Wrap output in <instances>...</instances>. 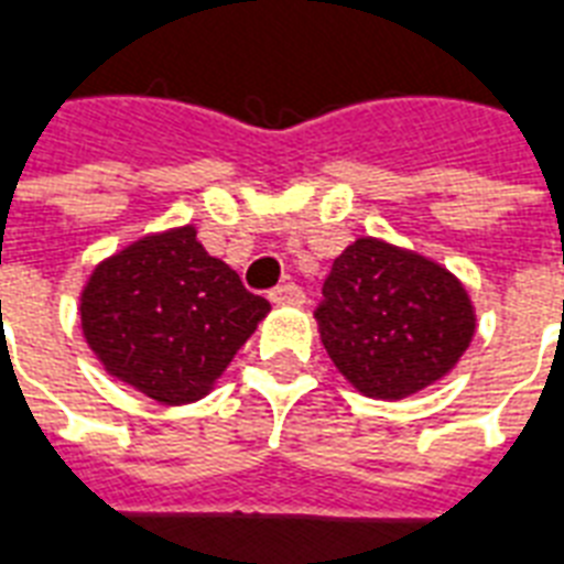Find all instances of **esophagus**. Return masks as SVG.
Instances as JSON below:
<instances>
[{
    "label": "esophagus",
    "instance_id": "1",
    "mask_svg": "<svg viewBox=\"0 0 564 564\" xmlns=\"http://www.w3.org/2000/svg\"><path fill=\"white\" fill-rule=\"evenodd\" d=\"M270 300L276 305H303L305 303V294L294 282H288V285H279L270 291Z\"/></svg>",
    "mask_w": 564,
    "mask_h": 564
}]
</instances>
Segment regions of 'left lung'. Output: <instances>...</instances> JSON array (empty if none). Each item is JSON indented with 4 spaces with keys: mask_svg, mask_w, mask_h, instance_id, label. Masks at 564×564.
<instances>
[{
    "mask_svg": "<svg viewBox=\"0 0 564 564\" xmlns=\"http://www.w3.org/2000/svg\"><path fill=\"white\" fill-rule=\"evenodd\" d=\"M314 317L332 365L373 400L444 379L477 332L468 291L447 268L370 235L332 261Z\"/></svg>",
    "mask_w": 564,
    "mask_h": 564,
    "instance_id": "left-lung-1",
    "label": "left lung"
}]
</instances>
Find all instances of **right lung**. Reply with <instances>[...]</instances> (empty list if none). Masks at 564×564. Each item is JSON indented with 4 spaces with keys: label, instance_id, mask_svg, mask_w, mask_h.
Wrapping results in <instances>:
<instances>
[{
    "label": "right lung",
    "instance_id": "add662e5",
    "mask_svg": "<svg viewBox=\"0 0 564 564\" xmlns=\"http://www.w3.org/2000/svg\"><path fill=\"white\" fill-rule=\"evenodd\" d=\"M268 312L191 223L126 243L78 294L82 335L105 373L161 405L203 400Z\"/></svg>",
    "mask_w": 564,
    "mask_h": 564
}]
</instances>
